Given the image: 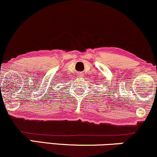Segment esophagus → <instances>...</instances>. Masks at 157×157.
Segmentation results:
<instances>
[{
  "label": "esophagus",
  "instance_id": "obj_1",
  "mask_svg": "<svg viewBox=\"0 0 157 157\" xmlns=\"http://www.w3.org/2000/svg\"><path fill=\"white\" fill-rule=\"evenodd\" d=\"M79 76L82 77V73H79Z\"/></svg>",
  "mask_w": 157,
  "mask_h": 157
}]
</instances>
